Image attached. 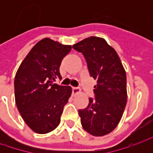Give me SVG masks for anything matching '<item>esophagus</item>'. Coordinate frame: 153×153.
<instances>
[{
    "label": "esophagus",
    "mask_w": 153,
    "mask_h": 153,
    "mask_svg": "<svg viewBox=\"0 0 153 153\" xmlns=\"http://www.w3.org/2000/svg\"><path fill=\"white\" fill-rule=\"evenodd\" d=\"M80 92H81V89H80L79 88H76V87H74V88H72V93H73V94H79Z\"/></svg>",
    "instance_id": "1"
}]
</instances>
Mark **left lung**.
<instances>
[{
    "instance_id": "obj_1",
    "label": "left lung",
    "mask_w": 153,
    "mask_h": 153,
    "mask_svg": "<svg viewBox=\"0 0 153 153\" xmlns=\"http://www.w3.org/2000/svg\"><path fill=\"white\" fill-rule=\"evenodd\" d=\"M85 58L90 76L97 80L95 98L79 110L82 126L94 136H103L119 123L127 104L126 72L115 49L101 37L90 36L72 46Z\"/></svg>"
}]
</instances>
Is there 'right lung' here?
Returning a JSON list of instances; mask_svg holds the SVG:
<instances>
[{
    "label": "right lung",
    "instance_id": "right-lung-1",
    "mask_svg": "<svg viewBox=\"0 0 153 153\" xmlns=\"http://www.w3.org/2000/svg\"><path fill=\"white\" fill-rule=\"evenodd\" d=\"M71 49V45L42 39L29 52L17 71L15 102L21 117L34 132L49 133L60 123L72 88L53 82L61 78L59 66Z\"/></svg>",
    "mask_w": 153,
    "mask_h": 153
}]
</instances>
